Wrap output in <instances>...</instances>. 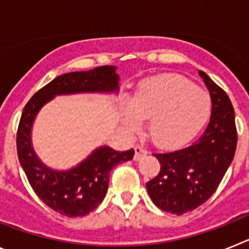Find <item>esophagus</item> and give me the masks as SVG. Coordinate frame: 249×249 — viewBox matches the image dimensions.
<instances>
[{
    "label": "esophagus",
    "instance_id": "34e87169",
    "mask_svg": "<svg viewBox=\"0 0 249 249\" xmlns=\"http://www.w3.org/2000/svg\"><path fill=\"white\" fill-rule=\"evenodd\" d=\"M147 155V151L144 148H142V147L137 146L135 148V157H133V160H140L141 158L143 157V156Z\"/></svg>",
    "mask_w": 249,
    "mask_h": 249
}]
</instances>
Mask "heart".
Listing matches in <instances>:
<instances>
[{
  "instance_id": "b5f03b06",
  "label": "heart",
  "mask_w": 249,
  "mask_h": 249,
  "mask_svg": "<svg viewBox=\"0 0 249 249\" xmlns=\"http://www.w3.org/2000/svg\"><path fill=\"white\" fill-rule=\"evenodd\" d=\"M123 122L135 131L148 120V135L160 148H178L198 135L212 113V98L179 76H160L138 83L132 100L121 101Z\"/></svg>"
}]
</instances>
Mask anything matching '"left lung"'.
<instances>
[{
	"mask_svg": "<svg viewBox=\"0 0 249 249\" xmlns=\"http://www.w3.org/2000/svg\"><path fill=\"white\" fill-rule=\"evenodd\" d=\"M212 98V113L203 135L177 151L155 153L160 171L146 187L152 202L181 215L196 210L215 192L237 148L234 109L227 93L198 71Z\"/></svg>",
	"mask_w": 249,
	"mask_h": 249,
	"instance_id": "1",
	"label": "left lung"
}]
</instances>
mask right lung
I'll use <instances>...</instances> for the list:
<instances>
[{
    "instance_id": "obj_1",
    "label": "right lung",
    "mask_w": 249,
    "mask_h": 249,
    "mask_svg": "<svg viewBox=\"0 0 249 249\" xmlns=\"http://www.w3.org/2000/svg\"><path fill=\"white\" fill-rule=\"evenodd\" d=\"M120 76L116 66H101L89 71L70 72L51 81L25 106L17 131V155L32 190L50 208L67 217H83L96 210L108 188L109 172L117 164L131 160L133 149L114 151L101 146L67 171L46 166L35 152L32 126L39 109L54 96L74 93H118Z\"/></svg>"
}]
</instances>
